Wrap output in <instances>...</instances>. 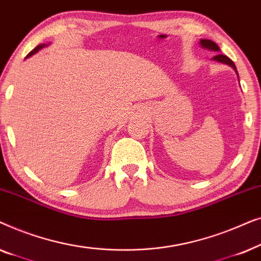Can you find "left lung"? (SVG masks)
<instances>
[{"label": "left lung", "mask_w": 261, "mask_h": 261, "mask_svg": "<svg viewBox=\"0 0 261 261\" xmlns=\"http://www.w3.org/2000/svg\"><path fill=\"white\" fill-rule=\"evenodd\" d=\"M199 45H201L203 48L209 49V51H213V52H220L221 51L219 46H217V44H215V42L212 41V40H208V39H201V40H199ZM213 59L215 60V62H220V63H222V64H227V65H229L230 67H233L234 71L238 74V80H239V73H238L237 66H235V64L231 62V60L228 58L227 56H224V55H216Z\"/></svg>", "instance_id": "8db88e82"}]
</instances>
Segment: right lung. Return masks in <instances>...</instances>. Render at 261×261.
I'll return each instance as SVG.
<instances>
[{
    "label": "right lung",
    "mask_w": 261,
    "mask_h": 261,
    "mask_svg": "<svg viewBox=\"0 0 261 261\" xmlns=\"http://www.w3.org/2000/svg\"><path fill=\"white\" fill-rule=\"evenodd\" d=\"M49 44H40V45H38L37 46V47H35L34 49H33V51H31L30 53H28V55H27V57H26V58H30V57H32V56H33V55H35V53H38L39 51H40V49L41 48H44L45 47V46H48Z\"/></svg>",
    "instance_id": "right-lung-1"
}]
</instances>
